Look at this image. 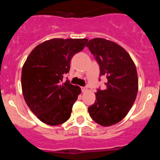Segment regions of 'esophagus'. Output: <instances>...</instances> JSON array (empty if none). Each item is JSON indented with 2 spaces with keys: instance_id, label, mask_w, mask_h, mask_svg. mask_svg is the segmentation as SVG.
Returning <instances> with one entry per match:
<instances>
[{
  "instance_id": "34e87169",
  "label": "esophagus",
  "mask_w": 160,
  "mask_h": 160,
  "mask_svg": "<svg viewBox=\"0 0 160 160\" xmlns=\"http://www.w3.org/2000/svg\"><path fill=\"white\" fill-rule=\"evenodd\" d=\"M81 90H82V92H86V91L87 90V87H81Z\"/></svg>"
}]
</instances>
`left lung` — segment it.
Returning a JSON list of instances; mask_svg holds the SVG:
<instances>
[{
    "label": "left lung",
    "instance_id": "left-lung-1",
    "mask_svg": "<svg viewBox=\"0 0 160 160\" xmlns=\"http://www.w3.org/2000/svg\"><path fill=\"white\" fill-rule=\"evenodd\" d=\"M99 63L106 88L97 89L95 103L88 108L92 120L104 127L117 124L128 113L136 99L138 77L136 66L121 45L96 38L86 45Z\"/></svg>",
    "mask_w": 160,
    "mask_h": 160
}]
</instances>
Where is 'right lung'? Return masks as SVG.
Wrapping results in <instances>:
<instances>
[{"instance_id": "right-lung-1", "label": "right lung", "mask_w": 160, "mask_h": 160, "mask_svg": "<svg viewBox=\"0 0 160 160\" xmlns=\"http://www.w3.org/2000/svg\"><path fill=\"white\" fill-rule=\"evenodd\" d=\"M87 38H52L37 45L24 63L21 75L26 104L41 122L59 125L70 118L72 107L81 92L78 86L63 81L73 56Z\"/></svg>"}]
</instances>
